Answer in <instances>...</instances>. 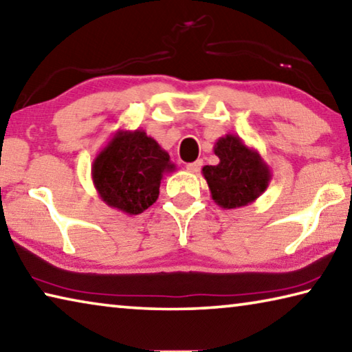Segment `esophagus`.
<instances>
[{"label":"esophagus","instance_id":"1","mask_svg":"<svg viewBox=\"0 0 352 352\" xmlns=\"http://www.w3.org/2000/svg\"><path fill=\"white\" fill-rule=\"evenodd\" d=\"M201 164H204V162H201V160H197V162L186 164V169H188V172H190V174H197L201 168Z\"/></svg>","mask_w":352,"mask_h":352}]
</instances>
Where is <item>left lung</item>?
<instances>
[{
	"mask_svg": "<svg viewBox=\"0 0 352 352\" xmlns=\"http://www.w3.org/2000/svg\"><path fill=\"white\" fill-rule=\"evenodd\" d=\"M219 164L204 166L201 174L211 190V197L223 210L252 205L272 180V170L256 148L239 136L225 135L214 144Z\"/></svg>",
	"mask_w": 352,
	"mask_h": 352,
	"instance_id": "left-lung-1",
	"label": "left lung"
}]
</instances>
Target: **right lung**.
<instances>
[{"instance_id": "1", "label": "right lung", "mask_w": 352, "mask_h": 352, "mask_svg": "<svg viewBox=\"0 0 352 352\" xmlns=\"http://www.w3.org/2000/svg\"><path fill=\"white\" fill-rule=\"evenodd\" d=\"M172 170L169 153L144 130H118L93 160L91 178L104 204L136 216L157 201L162 178Z\"/></svg>"}]
</instances>
